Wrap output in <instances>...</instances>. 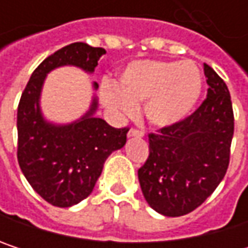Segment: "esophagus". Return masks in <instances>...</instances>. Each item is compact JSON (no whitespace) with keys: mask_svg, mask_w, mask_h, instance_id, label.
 <instances>
[{"mask_svg":"<svg viewBox=\"0 0 248 248\" xmlns=\"http://www.w3.org/2000/svg\"><path fill=\"white\" fill-rule=\"evenodd\" d=\"M127 136L129 138H142L143 136V132L142 130H138V129H130L127 132Z\"/></svg>","mask_w":248,"mask_h":248,"instance_id":"esophagus-1","label":"esophagus"}]
</instances>
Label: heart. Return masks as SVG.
Instances as JSON below:
<instances>
[{
    "instance_id": "1",
    "label": "heart",
    "mask_w": 248,
    "mask_h": 248,
    "mask_svg": "<svg viewBox=\"0 0 248 248\" xmlns=\"http://www.w3.org/2000/svg\"><path fill=\"white\" fill-rule=\"evenodd\" d=\"M118 87L105 86L102 100L118 116H133L143 105L149 124L167 127L184 121L195 108L202 76L191 60H139L121 72Z\"/></svg>"
}]
</instances>
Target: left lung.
Wrapping results in <instances>:
<instances>
[{
    "label": "left lung",
    "instance_id": "1",
    "mask_svg": "<svg viewBox=\"0 0 248 248\" xmlns=\"http://www.w3.org/2000/svg\"><path fill=\"white\" fill-rule=\"evenodd\" d=\"M204 75L207 99L184 121L149 133V156L138 171L146 202L165 217H181L200 207L228 168L234 133L230 92L207 64Z\"/></svg>",
    "mask_w": 248,
    "mask_h": 248
}]
</instances>
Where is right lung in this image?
<instances>
[{
    "mask_svg": "<svg viewBox=\"0 0 248 248\" xmlns=\"http://www.w3.org/2000/svg\"><path fill=\"white\" fill-rule=\"evenodd\" d=\"M105 48L73 43L48 56L30 77L17 112L20 168L32 189L54 207L66 208L87 198L108 156L124 148L127 129L96 118L97 99L72 124L48 122L40 106L46 77L54 69L75 66L92 75ZM97 89V83H93Z\"/></svg>",
    "mask_w": 248,
    "mask_h": 248,
    "instance_id": "right-lung-1",
    "label": "right lung"
}]
</instances>
